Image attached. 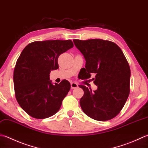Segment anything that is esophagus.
I'll return each instance as SVG.
<instances>
[{
    "instance_id": "obj_1",
    "label": "esophagus",
    "mask_w": 148,
    "mask_h": 148,
    "mask_svg": "<svg viewBox=\"0 0 148 148\" xmlns=\"http://www.w3.org/2000/svg\"><path fill=\"white\" fill-rule=\"evenodd\" d=\"M71 89H74V88H76L78 87L77 84L76 83H74V82L71 83Z\"/></svg>"
}]
</instances>
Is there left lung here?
Listing matches in <instances>:
<instances>
[{
  "label": "left lung",
  "mask_w": 148,
  "mask_h": 148,
  "mask_svg": "<svg viewBox=\"0 0 148 148\" xmlns=\"http://www.w3.org/2000/svg\"><path fill=\"white\" fill-rule=\"evenodd\" d=\"M86 60L82 79L92 78L96 90L79 85L84 91L79 104L93 119L105 121L119 114L130 94V68L122 50L115 43L101 39L73 40Z\"/></svg>",
  "instance_id": "left-lung-1"
}]
</instances>
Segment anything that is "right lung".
Returning <instances> with one entry per match:
<instances>
[{
    "label": "right lung",
    "mask_w": 148,
    "mask_h": 148,
    "mask_svg": "<svg viewBox=\"0 0 148 148\" xmlns=\"http://www.w3.org/2000/svg\"><path fill=\"white\" fill-rule=\"evenodd\" d=\"M73 46L70 40L36 41L20 54L14 69V93L20 107L32 117L42 119L58 112L71 84L64 79L53 85L49 74L59 68L60 55Z\"/></svg>",
    "instance_id": "obj_1"
}]
</instances>
